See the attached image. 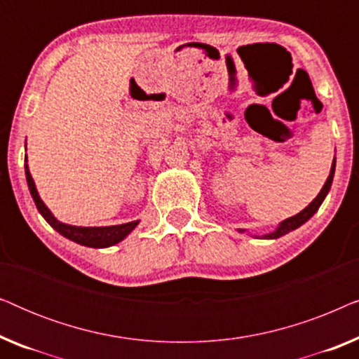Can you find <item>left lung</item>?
<instances>
[{
    "mask_svg": "<svg viewBox=\"0 0 359 359\" xmlns=\"http://www.w3.org/2000/svg\"><path fill=\"white\" fill-rule=\"evenodd\" d=\"M335 165H337V161H335V158H333V163H332V168H330V175H328V178H327V181H325V184H323V188L320 189V193L317 194V198L313 199L312 203L309 204L306 209H302L301 212L296 214V215H292V217H289V219H286V220H283V222L279 224L278 227L273 230V232L264 233V235H262V237H257V238H266V240L279 238V237H283V235H286V233H289V232H292V230L299 229V227H301L302 224H306L307 220L311 219L312 215L317 212L318 208H320V204L323 203V199L327 198L328 191H330V188H332L333 175H335ZM238 232H240V233H243L245 230H243V229H238Z\"/></svg>",
    "mask_w": 359,
    "mask_h": 359,
    "instance_id": "8db88e82",
    "label": "left lung"
}]
</instances>
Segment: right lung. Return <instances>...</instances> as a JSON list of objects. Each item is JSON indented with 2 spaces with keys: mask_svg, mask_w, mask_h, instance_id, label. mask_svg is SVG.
<instances>
[{
  "mask_svg": "<svg viewBox=\"0 0 359 359\" xmlns=\"http://www.w3.org/2000/svg\"><path fill=\"white\" fill-rule=\"evenodd\" d=\"M24 161H26V163H24V168H26L27 186H29V191H31L34 203H36L37 210L41 212L42 217L47 220L52 229H55L58 233L63 235V237L68 240H72V242L80 243L83 247L107 248L122 242V240H124L127 235H129L132 230L139 225L140 220H132V222L121 224V225H106V227H81V225H70V224L60 222V220L50 212V209L43 204V201L37 193L36 183H34L31 171H29L27 155L26 158H24Z\"/></svg>",
  "mask_w": 359,
  "mask_h": 359,
  "instance_id": "right-lung-1",
  "label": "right lung"
}]
</instances>
